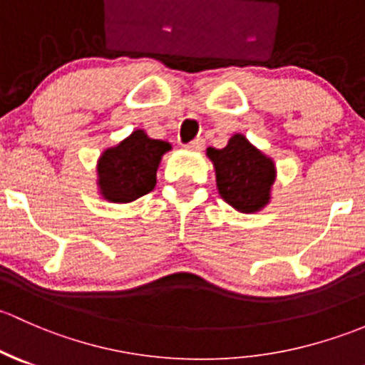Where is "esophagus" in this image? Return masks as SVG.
Wrapping results in <instances>:
<instances>
[{
	"label": "esophagus",
	"mask_w": 365,
	"mask_h": 365,
	"mask_svg": "<svg viewBox=\"0 0 365 365\" xmlns=\"http://www.w3.org/2000/svg\"><path fill=\"white\" fill-rule=\"evenodd\" d=\"M186 149H190V151H202V149H204V140H202V138H195L193 142H190V144L186 145Z\"/></svg>",
	"instance_id": "34e87169"
}]
</instances>
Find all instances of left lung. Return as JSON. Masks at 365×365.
<instances>
[{"instance_id":"obj_1","label":"left lung","mask_w":365,"mask_h":365,"mask_svg":"<svg viewBox=\"0 0 365 365\" xmlns=\"http://www.w3.org/2000/svg\"><path fill=\"white\" fill-rule=\"evenodd\" d=\"M205 155L214 167L217 193L237 212H260L270 204L276 163L242 133L232 135L223 149L207 148Z\"/></svg>"}]
</instances>
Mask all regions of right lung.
<instances>
[{"label": "right lung", "instance_id": "right-lung-1", "mask_svg": "<svg viewBox=\"0 0 365 365\" xmlns=\"http://www.w3.org/2000/svg\"><path fill=\"white\" fill-rule=\"evenodd\" d=\"M172 145L133 130L112 148L103 149L96 161V186L103 200L130 204L156 186V172Z\"/></svg>", "mask_w": 365, "mask_h": 365}]
</instances>
